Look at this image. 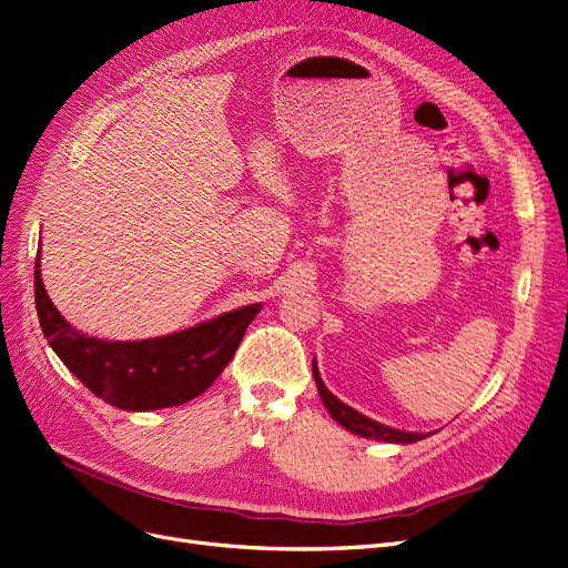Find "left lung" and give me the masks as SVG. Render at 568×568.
<instances>
[{
    "mask_svg": "<svg viewBox=\"0 0 568 568\" xmlns=\"http://www.w3.org/2000/svg\"><path fill=\"white\" fill-rule=\"evenodd\" d=\"M313 379H316L318 393H321V397H323V403H325L327 412L332 414L334 422L342 424L346 430H351V433H355V435L369 437V439H384V443H397V445H409V443H416V439H424V437H426L424 433H405V430H397V428L384 426V424H379V422H372V418H367L365 414L355 412L353 407L344 405V403L339 400V397H334V395L325 388L316 363H313Z\"/></svg>",
    "mask_w": 568,
    "mask_h": 568,
    "instance_id": "left-lung-1",
    "label": "left lung"
}]
</instances>
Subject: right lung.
Returning <instances> with one entry per match:
<instances>
[{
    "mask_svg": "<svg viewBox=\"0 0 568 568\" xmlns=\"http://www.w3.org/2000/svg\"><path fill=\"white\" fill-rule=\"evenodd\" d=\"M34 304L49 346L93 395L119 409L150 412L194 400L234 358L262 304L142 342H104L74 329L47 295L34 262Z\"/></svg>",
    "mask_w": 568,
    "mask_h": 568,
    "instance_id": "add662e5",
    "label": "right lung"
}]
</instances>
